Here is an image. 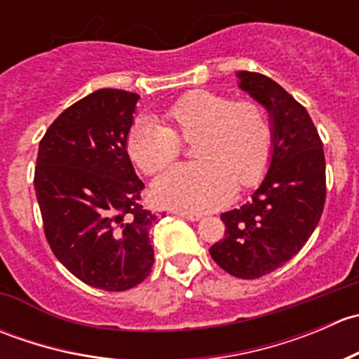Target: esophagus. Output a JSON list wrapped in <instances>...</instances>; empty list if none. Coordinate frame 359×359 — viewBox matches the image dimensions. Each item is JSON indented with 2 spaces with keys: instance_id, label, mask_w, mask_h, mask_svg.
Returning <instances> with one entry per match:
<instances>
[{
  "instance_id": "esophagus-1",
  "label": "esophagus",
  "mask_w": 359,
  "mask_h": 359,
  "mask_svg": "<svg viewBox=\"0 0 359 359\" xmlns=\"http://www.w3.org/2000/svg\"><path fill=\"white\" fill-rule=\"evenodd\" d=\"M177 215H179L180 219L191 220V222H194V220H200V219H201V215H198V213H186V212H177Z\"/></svg>"
}]
</instances>
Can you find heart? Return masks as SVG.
<instances>
[{"label":"heart","instance_id":"heart-1","mask_svg":"<svg viewBox=\"0 0 359 359\" xmlns=\"http://www.w3.org/2000/svg\"><path fill=\"white\" fill-rule=\"evenodd\" d=\"M161 123L140 118L126 133L125 149L144 173H156L194 142L200 163L166 170L151 187L158 205L201 213L224 205L234 186L247 189L266 173L273 156L274 132L257 100H233L224 93L193 90L159 114Z\"/></svg>","mask_w":359,"mask_h":359}]
</instances>
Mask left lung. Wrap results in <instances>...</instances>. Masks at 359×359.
Here are the masks:
<instances>
[{
	"label": "left lung",
	"mask_w": 359,
	"mask_h": 359,
	"mask_svg": "<svg viewBox=\"0 0 359 359\" xmlns=\"http://www.w3.org/2000/svg\"><path fill=\"white\" fill-rule=\"evenodd\" d=\"M240 88L269 111L273 158L266 179L241 208L222 213L226 233L210 255L226 273L255 280L273 273L306 245L327 200L325 153L302 104L259 72H238Z\"/></svg>",
	"instance_id": "8db88e82"
}]
</instances>
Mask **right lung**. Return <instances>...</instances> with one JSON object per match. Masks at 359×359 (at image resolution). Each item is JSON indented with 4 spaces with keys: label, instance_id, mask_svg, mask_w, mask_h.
I'll return each instance as SVG.
<instances>
[{
    "label": "right lung",
    "instance_id": "obj_1",
    "mask_svg": "<svg viewBox=\"0 0 359 359\" xmlns=\"http://www.w3.org/2000/svg\"><path fill=\"white\" fill-rule=\"evenodd\" d=\"M137 93L102 88L67 107L39 142L34 189L45 236L83 283L125 292L151 273L159 217L140 203L144 182L125 149Z\"/></svg>",
    "mask_w": 359,
    "mask_h": 359
}]
</instances>
